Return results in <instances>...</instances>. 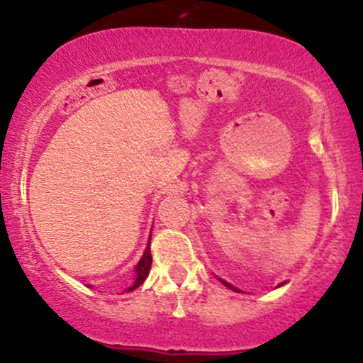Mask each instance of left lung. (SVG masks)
I'll return each instance as SVG.
<instances>
[{
	"label": "left lung",
	"instance_id": "left-lung-1",
	"mask_svg": "<svg viewBox=\"0 0 363 363\" xmlns=\"http://www.w3.org/2000/svg\"><path fill=\"white\" fill-rule=\"evenodd\" d=\"M220 281H223V284H224V285H226V287H228V289H231V291H235V292H240V291H238V289H235V287H233V285H231V284H228V281H224V280H220ZM280 285H281V284H280Z\"/></svg>",
	"mask_w": 363,
	"mask_h": 363
}]
</instances>
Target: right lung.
Returning <instances> with one entry per match:
<instances>
[{
	"label": "right lung",
	"mask_w": 363,
	"mask_h": 363,
	"mask_svg": "<svg viewBox=\"0 0 363 363\" xmlns=\"http://www.w3.org/2000/svg\"><path fill=\"white\" fill-rule=\"evenodd\" d=\"M151 262H152V257H151L150 243H147L146 250H144V254H143V257H140V261L137 262V266H135V281H133V285H130V287L127 289V292H130V291H133V289L140 287V285L144 284V280H146L147 274H150Z\"/></svg>",
	"instance_id": "right-lung-1"
}]
</instances>
